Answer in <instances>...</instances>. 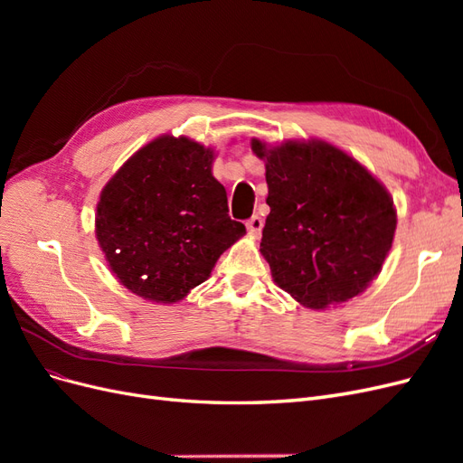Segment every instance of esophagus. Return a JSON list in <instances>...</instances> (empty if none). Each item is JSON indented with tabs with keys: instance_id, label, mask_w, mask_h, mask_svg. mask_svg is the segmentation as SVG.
Returning <instances> with one entry per match:
<instances>
[{
	"instance_id": "34e87169",
	"label": "esophagus",
	"mask_w": 463,
	"mask_h": 463,
	"mask_svg": "<svg viewBox=\"0 0 463 463\" xmlns=\"http://www.w3.org/2000/svg\"><path fill=\"white\" fill-rule=\"evenodd\" d=\"M262 226H264V222H262V218L260 216H250L249 220H247V230H249V233H253V235H260V232H262Z\"/></svg>"
}]
</instances>
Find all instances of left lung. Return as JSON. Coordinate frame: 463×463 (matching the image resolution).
I'll return each mask as SVG.
<instances>
[{
	"label": "left lung",
	"mask_w": 463,
	"mask_h": 463,
	"mask_svg": "<svg viewBox=\"0 0 463 463\" xmlns=\"http://www.w3.org/2000/svg\"><path fill=\"white\" fill-rule=\"evenodd\" d=\"M250 148L266 165L269 197L260 253L278 288L309 309L365 291L396 232L390 193L365 167L325 141Z\"/></svg>",
	"instance_id": "8db88e82"
}]
</instances>
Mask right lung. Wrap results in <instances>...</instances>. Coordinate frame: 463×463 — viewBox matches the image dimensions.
<instances>
[{
    "label": "right lung",
    "instance_id": "right-lung-1",
    "mask_svg": "<svg viewBox=\"0 0 463 463\" xmlns=\"http://www.w3.org/2000/svg\"><path fill=\"white\" fill-rule=\"evenodd\" d=\"M213 160L214 152L191 138L162 135L104 187L96 240L111 272L137 296L156 303L184 299L245 233L228 214Z\"/></svg>",
    "mask_w": 463,
    "mask_h": 463
}]
</instances>
